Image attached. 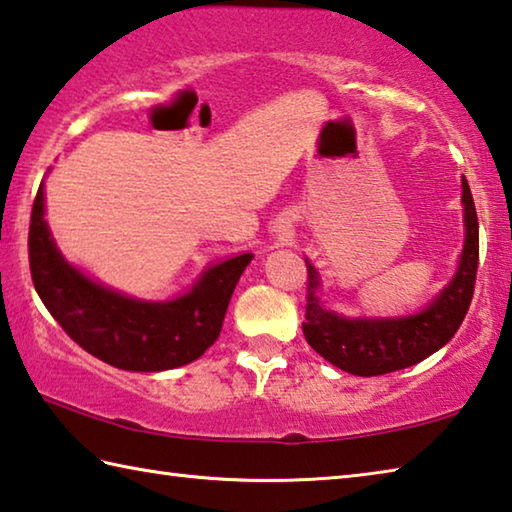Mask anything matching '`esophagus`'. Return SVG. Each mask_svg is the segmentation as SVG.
Listing matches in <instances>:
<instances>
[{"label":"esophagus","mask_w":512,"mask_h":512,"mask_svg":"<svg viewBox=\"0 0 512 512\" xmlns=\"http://www.w3.org/2000/svg\"><path fill=\"white\" fill-rule=\"evenodd\" d=\"M277 232H280V239L282 241H286L288 237H291V228H288V226H280V230H277Z\"/></svg>","instance_id":"obj_1"}]
</instances>
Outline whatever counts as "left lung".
<instances>
[{
  "label": "left lung",
  "instance_id": "8db88e82",
  "mask_svg": "<svg viewBox=\"0 0 512 512\" xmlns=\"http://www.w3.org/2000/svg\"><path fill=\"white\" fill-rule=\"evenodd\" d=\"M461 188L466 244L457 275L421 313L407 318H345L327 311L315 295L320 286L318 271L306 259L309 282L302 331L324 360L353 376H383L416 365L452 340L470 309L479 266V221L466 176Z\"/></svg>",
  "mask_w": 512,
  "mask_h": 512
}]
</instances>
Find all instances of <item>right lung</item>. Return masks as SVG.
<instances>
[{"label": "right lung", "mask_w": 512, "mask_h": 512, "mask_svg": "<svg viewBox=\"0 0 512 512\" xmlns=\"http://www.w3.org/2000/svg\"><path fill=\"white\" fill-rule=\"evenodd\" d=\"M250 259L244 253L210 266L174 300H136L73 268L44 221V185L33 201L29 262L37 295L73 342L118 369L163 371L203 356L219 338L232 291Z\"/></svg>", "instance_id": "right-lung-1"}]
</instances>
